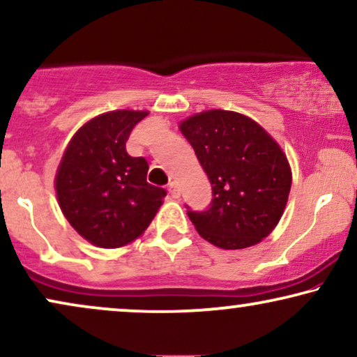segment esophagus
<instances>
[{"label": "esophagus", "mask_w": 357, "mask_h": 357, "mask_svg": "<svg viewBox=\"0 0 357 357\" xmlns=\"http://www.w3.org/2000/svg\"><path fill=\"white\" fill-rule=\"evenodd\" d=\"M168 191L171 194V197H174V199H178V197L181 196V191H179V186H178V183H176V181H173V183L169 184Z\"/></svg>", "instance_id": "obj_1"}]
</instances>
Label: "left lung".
Masks as SVG:
<instances>
[{"mask_svg":"<svg viewBox=\"0 0 357 357\" xmlns=\"http://www.w3.org/2000/svg\"><path fill=\"white\" fill-rule=\"evenodd\" d=\"M191 143L212 186L207 211L188 215L202 238L225 250L255 245L273 231L285 209L291 171L285 153L249 116L207 110L184 120Z\"/></svg>","mask_w":357,"mask_h":357,"instance_id":"8db88e82","label":"left lung"}]
</instances>
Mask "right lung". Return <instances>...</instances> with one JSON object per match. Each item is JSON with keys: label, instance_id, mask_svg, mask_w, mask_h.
I'll return each mask as SVG.
<instances>
[{"label": "right lung", "instance_id": "right-lung-1", "mask_svg": "<svg viewBox=\"0 0 357 357\" xmlns=\"http://www.w3.org/2000/svg\"><path fill=\"white\" fill-rule=\"evenodd\" d=\"M148 112L115 110L87 121L70 139L56 174L57 201L72 227L93 245L116 249L142 236L166 191L146 183L148 163L126 139Z\"/></svg>", "mask_w": 357, "mask_h": 357}]
</instances>
